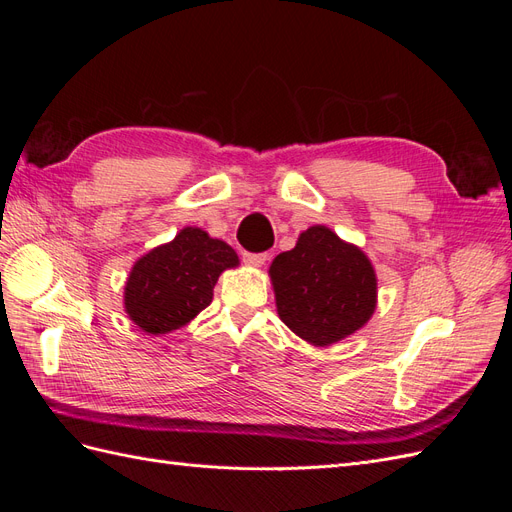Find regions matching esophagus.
Masks as SVG:
<instances>
[{
  "instance_id": "1",
  "label": "esophagus",
  "mask_w": 512,
  "mask_h": 512,
  "mask_svg": "<svg viewBox=\"0 0 512 512\" xmlns=\"http://www.w3.org/2000/svg\"><path fill=\"white\" fill-rule=\"evenodd\" d=\"M269 260V252H243V262L245 265H252V267H262L265 262Z\"/></svg>"
}]
</instances>
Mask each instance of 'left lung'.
Here are the masks:
<instances>
[{
	"label": "left lung",
	"mask_w": 512,
	"mask_h": 512,
	"mask_svg": "<svg viewBox=\"0 0 512 512\" xmlns=\"http://www.w3.org/2000/svg\"><path fill=\"white\" fill-rule=\"evenodd\" d=\"M277 314L314 346L359 331L376 309V273L359 247L327 226H312L269 269Z\"/></svg>",
	"instance_id": "8db88e82"
}]
</instances>
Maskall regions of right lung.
I'll return each instance as SVG.
<instances>
[{
	"label": "right lung",
	"instance_id": "right-lung-1",
	"mask_svg": "<svg viewBox=\"0 0 512 512\" xmlns=\"http://www.w3.org/2000/svg\"><path fill=\"white\" fill-rule=\"evenodd\" d=\"M237 265L239 258L228 243L211 239L200 228H183L132 267L126 312L145 333L175 331L203 312L220 273Z\"/></svg>",
	"mask_w": 512,
	"mask_h": 512
}]
</instances>
